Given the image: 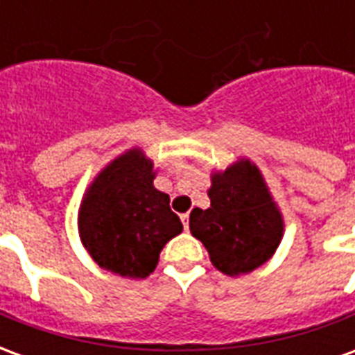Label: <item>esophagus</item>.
<instances>
[{"instance_id": "34e87169", "label": "esophagus", "mask_w": 355, "mask_h": 355, "mask_svg": "<svg viewBox=\"0 0 355 355\" xmlns=\"http://www.w3.org/2000/svg\"><path fill=\"white\" fill-rule=\"evenodd\" d=\"M180 220H182V224H184V230H188V226H190V224H188V220H190V215H188V213L180 215Z\"/></svg>"}]
</instances>
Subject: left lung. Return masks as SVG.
I'll return each instance as SVG.
<instances>
[{"label": "left lung", "instance_id": "obj_1", "mask_svg": "<svg viewBox=\"0 0 355 355\" xmlns=\"http://www.w3.org/2000/svg\"><path fill=\"white\" fill-rule=\"evenodd\" d=\"M209 200L211 207L190 213V232L220 272L249 274L274 254L283 220L253 163L245 159L213 175Z\"/></svg>", "mask_w": 355, "mask_h": 355}]
</instances>
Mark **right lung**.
<instances>
[{"instance_id": "add662e5", "label": "right lung", "mask_w": 355, "mask_h": 355, "mask_svg": "<svg viewBox=\"0 0 355 355\" xmlns=\"http://www.w3.org/2000/svg\"><path fill=\"white\" fill-rule=\"evenodd\" d=\"M154 165L140 150L119 155L96 177L80 211L83 245L98 266L148 277L165 243L182 232L169 196L154 188Z\"/></svg>"}]
</instances>
